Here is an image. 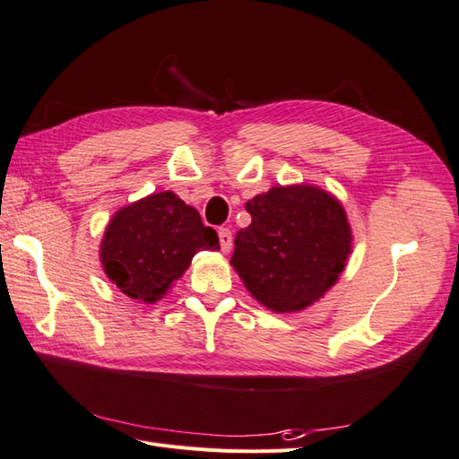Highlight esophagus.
I'll use <instances>...</instances> for the list:
<instances>
[{"mask_svg": "<svg viewBox=\"0 0 459 459\" xmlns=\"http://www.w3.org/2000/svg\"><path fill=\"white\" fill-rule=\"evenodd\" d=\"M218 238H220V247H221V253H230V248H231V241H233V238H231V231H230L228 228H221V230L218 231Z\"/></svg>", "mask_w": 459, "mask_h": 459, "instance_id": "34e87169", "label": "esophagus"}]
</instances>
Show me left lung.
<instances>
[{
	"mask_svg": "<svg viewBox=\"0 0 459 459\" xmlns=\"http://www.w3.org/2000/svg\"><path fill=\"white\" fill-rule=\"evenodd\" d=\"M253 221L235 235L230 264L275 314L312 307L337 283L352 251L342 203L312 184L273 186L247 201Z\"/></svg>",
	"mask_w": 459,
	"mask_h": 459,
	"instance_id": "1",
	"label": "left lung"
}]
</instances>
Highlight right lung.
<instances>
[{
    "mask_svg": "<svg viewBox=\"0 0 459 459\" xmlns=\"http://www.w3.org/2000/svg\"><path fill=\"white\" fill-rule=\"evenodd\" d=\"M212 228L172 191L122 206L110 218L100 256L110 281L132 300L155 304L169 295L199 251H218Z\"/></svg>",
    "mask_w": 459,
    "mask_h": 459,
    "instance_id": "add662e5",
    "label": "right lung"
}]
</instances>
